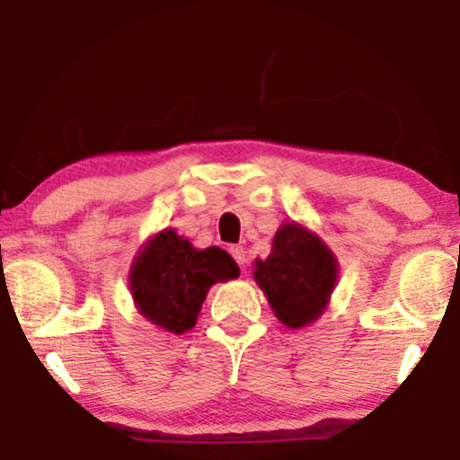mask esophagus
Segmentation results:
<instances>
[{"mask_svg": "<svg viewBox=\"0 0 460 460\" xmlns=\"http://www.w3.org/2000/svg\"><path fill=\"white\" fill-rule=\"evenodd\" d=\"M229 251H231V255H234V260L240 263L242 268H244V263H246V251H244V248H242V246H231Z\"/></svg>", "mask_w": 460, "mask_h": 460, "instance_id": "34e87169", "label": "esophagus"}]
</instances>
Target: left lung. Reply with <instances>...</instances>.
Segmentation results:
<instances>
[{"label": "left lung", "mask_w": 460, "mask_h": 460, "mask_svg": "<svg viewBox=\"0 0 460 460\" xmlns=\"http://www.w3.org/2000/svg\"><path fill=\"white\" fill-rule=\"evenodd\" d=\"M255 281L279 320L303 329L324 314L337 281L331 248L298 223H285L274 234L272 251L255 261Z\"/></svg>", "instance_id": "8db88e82"}]
</instances>
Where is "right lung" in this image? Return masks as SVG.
Wrapping results in <instances>:
<instances>
[{"label": "right lung", "instance_id": "right-lung-1", "mask_svg": "<svg viewBox=\"0 0 460 460\" xmlns=\"http://www.w3.org/2000/svg\"><path fill=\"white\" fill-rule=\"evenodd\" d=\"M235 277L240 268L223 248L199 251L172 229H164L136 255L129 288L136 307L151 324L181 335L197 324L209 288Z\"/></svg>", "mask_w": 460, "mask_h": 460}]
</instances>
